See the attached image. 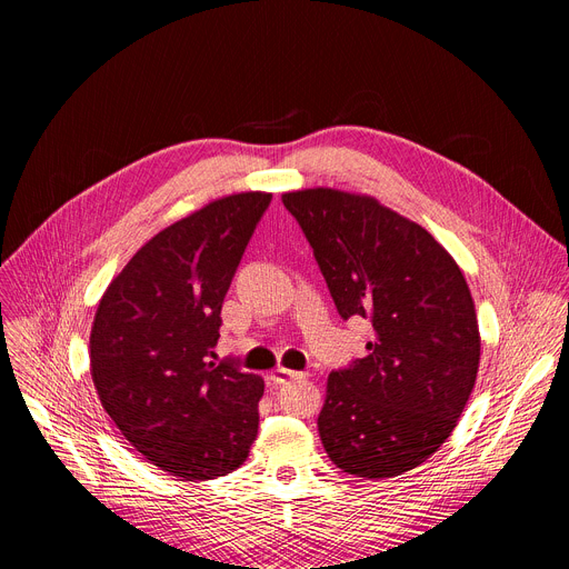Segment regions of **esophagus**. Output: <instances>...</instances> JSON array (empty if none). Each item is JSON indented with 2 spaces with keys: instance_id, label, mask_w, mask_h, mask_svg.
<instances>
[{
  "instance_id": "obj_1",
  "label": "esophagus",
  "mask_w": 569,
  "mask_h": 569,
  "mask_svg": "<svg viewBox=\"0 0 569 569\" xmlns=\"http://www.w3.org/2000/svg\"><path fill=\"white\" fill-rule=\"evenodd\" d=\"M302 378H305L302 373L289 371V369H284V367H278L276 371L269 373V380H271L273 385H287V382H291V380H302Z\"/></svg>"
}]
</instances>
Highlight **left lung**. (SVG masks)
<instances>
[{"label":"left lung","mask_w":569,"mask_h":569,"mask_svg":"<svg viewBox=\"0 0 569 569\" xmlns=\"http://www.w3.org/2000/svg\"><path fill=\"white\" fill-rule=\"evenodd\" d=\"M315 248L341 319H369L367 358L332 371L319 415L328 458L395 478L440 449L471 397L480 332L467 280L419 223L367 193H282Z\"/></svg>","instance_id":"left-lung-1"}]
</instances>
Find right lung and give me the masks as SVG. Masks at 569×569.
Segmentation results:
<instances>
[{
  "mask_svg": "<svg viewBox=\"0 0 569 569\" xmlns=\"http://www.w3.org/2000/svg\"><path fill=\"white\" fill-rule=\"evenodd\" d=\"M267 191L216 198L146 241L100 298L91 378L124 440L180 480L241 467L259 426L264 380L218 365L223 298Z\"/></svg>",
  "mask_w": 569,
  "mask_h": 569,
  "instance_id": "add662e5",
  "label": "right lung"
}]
</instances>
